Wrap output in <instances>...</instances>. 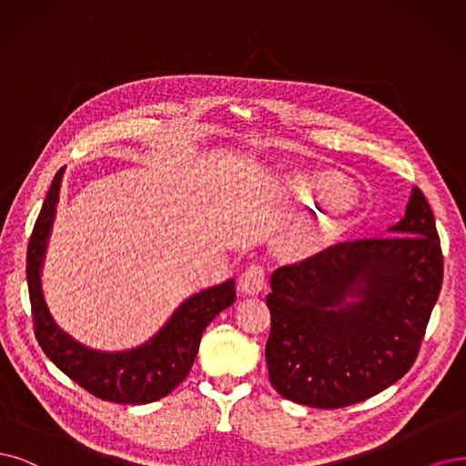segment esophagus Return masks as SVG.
I'll return each instance as SVG.
<instances>
[{
  "mask_svg": "<svg viewBox=\"0 0 466 466\" xmlns=\"http://www.w3.org/2000/svg\"><path fill=\"white\" fill-rule=\"evenodd\" d=\"M267 286L265 270L259 265L248 267L242 277H239V289H242L244 296H259Z\"/></svg>",
  "mask_w": 466,
  "mask_h": 466,
  "instance_id": "34e87169",
  "label": "esophagus"
}]
</instances>
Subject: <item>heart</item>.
<instances>
[{"instance_id": "b5f03b06", "label": "heart", "mask_w": 466, "mask_h": 466, "mask_svg": "<svg viewBox=\"0 0 466 466\" xmlns=\"http://www.w3.org/2000/svg\"><path fill=\"white\" fill-rule=\"evenodd\" d=\"M284 199L296 201L303 207H319L322 201L343 203L346 201V180L336 175H301L291 172L280 178Z\"/></svg>"}]
</instances>
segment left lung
<instances>
[{
  "instance_id": "obj_1",
  "label": "left lung",
  "mask_w": 466,
  "mask_h": 466,
  "mask_svg": "<svg viewBox=\"0 0 466 466\" xmlns=\"http://www.w3.org/2000/svg\"><path fill=\"white\" fill-rule=\"evenodd\" d=\"M441 280L436 220L412 187L388 238L338 244L272 274L270 384L317 409L384 391L415 363Z\"/></svg>"
}]
</instances>
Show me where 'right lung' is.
Masks as SVG:
<instances>
[{"label":"right lung","mask_w":466,"mask_h":466,"mask_svg":"<svg viewBox=\"0 0 466 466\" xmlns=\"http://www.w3.org/2000/svg\"><path fill=\"white\" fill-rule=\"evenodd\" d=\"M63 172L65 167L51 182L26 253V280L38 343L51 363L103 401L123 405L157 401L184 382L205 329L234 303L236 280L228 279L184 299L161 329L140 346L123 351L84 346L65 332L51 315L42 286V268L57 213Z\"/></svg>","instance_id":"right-lung-1"}]
</instances>
